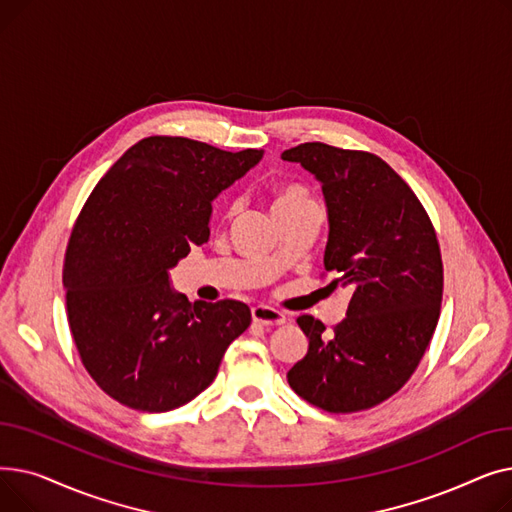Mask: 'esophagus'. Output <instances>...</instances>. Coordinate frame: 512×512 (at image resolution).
Returning <instances> with one entry per match:
<instances>
[{
  "instance_id": "esophagus-1",
  "label": "esophagus",
  "mask_w": 512,
  "mask_h": 512,
  "mask_svg": "<svg viewBox=\"0 0 512 512\" xmlns=\"http://www.w3.org/2000/svg\"><path fill=\"white\" fill-rule=\"evenodd\" d=\"M251 315H253V321H257L261 326H282L286 321V315L282 311L267 305H255L251 309Z\"/></svg>"
}]
</instances>
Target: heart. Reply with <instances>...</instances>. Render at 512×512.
Wrapping results in <instances>:
<instances>
[{
    "label": "heart",
    "mask_w": 512,
    "mask_h": 512,
    "mask_svg": "<svg viewBox=\"0 0 512 512\" xmlns=\"http://www.w3.org/2000/svg\"><path fill=\"white\" fill-rule=\"evenodd\" d=\"M307 203H313V199L309 197V193L305 191L303 186H297V184H286V186H282L280 191L276 193L274 209L297 207V205H307Z\"/></svg>",
    "instance_id": "obj_1"
}]
</instances>
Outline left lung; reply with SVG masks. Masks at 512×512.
<instances>
[{"instance_id": "8db88e82", "label": "left lung", "mask_w": 512, "mask_h": 512, "mask_svg": "<svg viewBox=\"0 0 512 512\" xmlns=\"http://www.w3.org/2000/svg\"><path fill=\"white\" fill-rule=\"evenodd\" d=\"M282 159L321 182L326 272L338 274L334 286L353 290L332 332L311 315L297 319L309 351L288 384L330 413L371 409L409 382L436 332L444 288L436 230L411 186L378 155L303 143Z\"/></svg>"}]
</instances>
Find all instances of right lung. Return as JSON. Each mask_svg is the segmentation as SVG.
Here are the masks:
<instances>
[{"label": "right lung", "instance_id": "obj_1", "mask_svg": "<svg viewBox=\"0 0 512 512\" xmlns=\"http://www.w3.org/2000/svg\"><path fill=\"white\" fill-rule=\"evenodd\" d=\"M261 149L222 151L147 137L97 182L64 257L68 324L95 384L122 405L164 413L201 394L251 326L245 303H188L170 270L209 238L211 201Z\"/></svg>", "mask_w": 512, "mask_h": 512}]
</instances>
